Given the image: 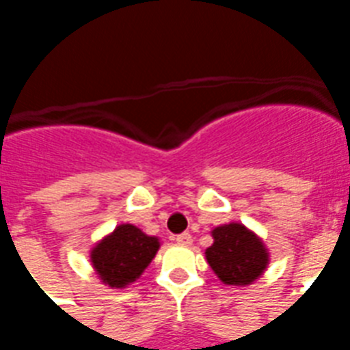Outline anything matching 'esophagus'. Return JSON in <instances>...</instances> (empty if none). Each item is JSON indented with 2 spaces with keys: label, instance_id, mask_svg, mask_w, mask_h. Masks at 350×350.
<instances>
[{
  "label": "esophagus",
  "instance_id": "obj_1",
  "mask_svg": "<svg viewBox=\"0 0 350 350\" xmlns=\"http://www.w3.org/2000/svg\"><path fill=\"white\" fill-rule=\"evenodd\" d=\"M176 242L180 243V245H191L193 243V236L189 232H183V234L176 236Z\"/></svg>",
  "mask_w": 350,
  "mask_h": 350
}]
</instances>
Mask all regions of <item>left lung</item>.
I'll list each match as a JSON object with an SVG mask.
<instances>
[{"label":"left lung","instance_id":"1","mask_svg":"<svg viewBox=\"0 0 350 350\" xmlns=\"http://www.w3.org/2000/svg\"><path fill=\"white\" fill-rule=\"evenodd\" d=\"M212 238L204 257L221 283L243 288L268 270L270 251L262 238L243 223L232 221L212 228Z\"/></svg>","mask_w":350,"mask_h":350}]
</instances>
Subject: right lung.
Listing matches in <instances>:
<instances>
[{"mask_svg": "<svg viewBox=\"0 0 350 350\" xmlns=\"http://www.w3.org/2000/svg\"><path fill=\"white\" fill-rule=\"evenodd\" d=\"M159 247L161 240L157 236L146 234L131 223H122L93 243L90 262L103 285L125 288L140 279Z\"/></svg>", "mask_w": 350, "mask_h": 350, "instance_id": "add662e5", "label": "right lung"}]
</instances>
